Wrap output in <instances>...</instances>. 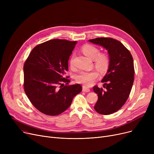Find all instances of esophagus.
Instances as JSON below:
<instances>
[{"label":"esophagus","mask_w":154,"mask_h":154,"mask_svg":"<svg viewBox=\"0 0 154 154\" xmlns=\"http://www.w3.org/2000/svg\"><path fill=\"white\" fill-rule=\"evenodd\" d=\"M82 91L83 92H88L91 91V90H90V88H87V87H86L85 86H83V87H82Z\"/></svg>","instance_id":"34e87169"}]
</instances>
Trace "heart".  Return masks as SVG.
<instances>
[{"label": "heart", "instance_id": "heart-1", "mask_svg": "<svg viewBox=\"0 0 154 154\" xmlns=\"http://www.w3.org/2000/svg\"><path fill=\"white\" fill-rule=\"evenodd\" d=\"M82 51L88 58L94 60V65L96 69L102 74L106 72L110 64V58L107 54L101 53L97 47L92 45H85L82 48ZM73 57L70 60L72 66ZM99 77V73L97 70L89 72H82L77 77V82L82 84L86 87H89Z\"/></svg>", "mask_w": 154, "mask_h": 154}]
</instances>
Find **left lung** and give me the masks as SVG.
Listing matches in <instances>:
<instances>
[{
    "instance_id": "left-lung-1",
    "label": "left lung",
    "mask_w": 154,
    "mask_h": 154,
    "mask_svg": "<svg viewBox=\"0 0 154 154\" xmlns=\"http://www.w3.org/2000/svg\"><path fill=\"white\" fill-rule=\"evenodd\" d=\"M88 41L108 51L109 67L101 81L105 89L97 85L93 89L98 95L94 109L102 115H109L122 107L130 95L135 72L133 58L127 48L114 38L99 37Z\"/></svg>"
}]
</instances>
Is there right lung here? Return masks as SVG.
Segmentation results:
<instances>
[{
    "label": "right lung",
    "mask_w": 154,
    "mask_h": 154,
    "mask_svg": "<svg viewBox=\"0 0 154 154\" xmlns=\"http://www.w3.org/2000/svg\"><path fill=\"white\" fill-rule=\"evenodd\" d=\"M77 43L63 39L48 40L35 46L24 63V91L32 105L44 114H60L82 91L80 84L68 85L70 80L64 77Z\"/></svg>",
    "instance_id": "1"
}]
</instances>
